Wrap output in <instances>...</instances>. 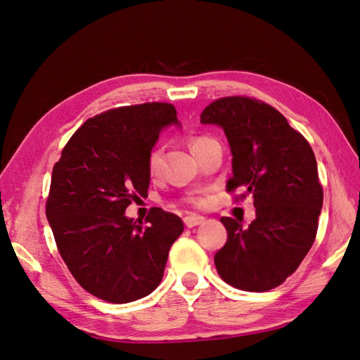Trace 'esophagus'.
I'll return each mask as SVG.
<instances>
[{"instance_id":"obj_1","label":"esophagus","mask_w":360,"mask_h":360,"mask_svg":"<svg viewBox=\"0 0 360 360\" xmlns=\"http://www.w3.org/2000/svg\"><path fill=\"white\" fill-rule=\"evenodd\" d=\"M204 220H206V218L201 217V215H186L184 217V223H186L187 228L198 226V224L204 223Z\"/></svg>"}]
</instances>
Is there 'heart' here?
Here are the masks:
<instances>
[{"label":"heart","instance_id":"b5f03b06","mask_svg":"<svg viewBox=\"0 0 360 360\" xmlns=\"http://www.w3.org/2000/svg\"><path fill=\"white\" fill-rule=\"evenodd\" d=\"M209 137H195L190 140V148H192V151H195L196 148H200L202 143L209 142ZM159 162H160V150L159 148H154V150L150 151V154H148V159H146V168H148V173L150 174H156L158 170H159ZM190 204H195V206H201V204H204V200L202 198H196V196H193V198H188L187 200Z\"/></svg>","mask_w":360,"mask_h":360}]
</instances>
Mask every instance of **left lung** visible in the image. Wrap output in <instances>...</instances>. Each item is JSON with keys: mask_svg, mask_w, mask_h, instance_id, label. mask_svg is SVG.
I'll list each match as a JSON object with an SVG mask.
<instances>
[{"mask_svg": "<svg viewBox=\"0 0 360 360\" xmlns=\"http://www.w3.org/2000/svg\"><path fill=\"white\" fill-rule=\"evenodd\" d=\"M201 123L221 126L232 153L228 192L252 195L248 228L223 217L228 240L214 260L220 278L245 292H266L298 269L314 245L323 187L311 145L270 104L248 96L210 103Z\"/></svg>", "mask_w": 360, "mask_h": 360, "instance_id": "left-lung-1", "label": "left lung"}]
</instances>
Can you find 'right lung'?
Instances as JSON below:
<instances>
[{
	"mask_svg": "<svg viewBox=\"0 0 360 360\" xmlns=\"http://www.w3.org/2000/svg\"><path fill=\"white\" fill-rule=\"evenodd\" d=\"M168 124V103H143L89 118L63 146L46 200L59 255L84 290L115 304L150 295L182 231L178 215L153 207L145 223L124 215L148 196V154Z\"/></svg>",
	"mask_w": 360,
	"mask_h": 360,
	"instance_id": "right-lung-1",
	"label": "right lung"
}]
</instances>
